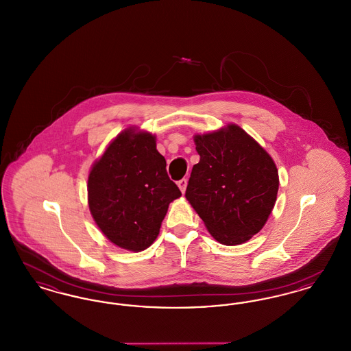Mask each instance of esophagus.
I'll list each match as a JSON object with an SVG mask.
<instances>
[{"mask_svg":"<svg viewBox=\"0 0 351 351\" xmlns=\"http://www.w3.org/2000/svg\"><path fill=\"white\" fill-rule=\"evenodd\" d=\"M186 184H188V182H186V179H182V180H179V182H178V186L180 188L182 193H184V192H185V189H186Z\"/></svg>","mask_w":351,"mask_h":351,"instance_id":"obj_1","label":"esophagus"}]
</instances>
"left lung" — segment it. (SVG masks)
Masks as SVG:
<instances>
[{
    "label": "left lung",
    "instance_id": "left-lung-1",
    "mask_svg": "<svg viewBox=\"0 0 351 351\" xmlns=\"http://www.w3.org/2000/svg\"><path fill=\"white\" fill-rule=\"evenodd\" d=\"M200 162L185 197L222 245L235 246L258 233L271 215L279 189L272 158L237 125L195 135Z\"/></svg>",
    "mask_w": 351,
    "mask_h": 351
}]
</instances>
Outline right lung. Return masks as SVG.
<instances>
[{"label": "right lung", "mask_w": 351, "mask_h": 351, "mask_svg": "<svg viewBox=\"0 0 351 351\" xmlns=\"http://www.w3.org/2000/svg\"><path fill=\"white\" fill-rule=\"evenodd\" d=\"M182 196L167 175L155 136L118 134L88 178V204L104 235L125 250H146L156 239L169 202Z\"/></svg>", "instance_id": "1"}]
</instances>
